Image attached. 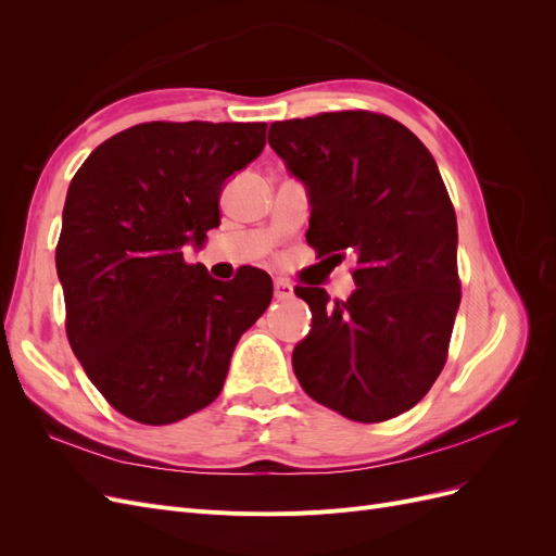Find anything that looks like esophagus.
Listing matches in <instances>:
<instances>
[{
	"mask_svg": "<svg viewBox=\"0 0 556 556\" xmlns=\"http://www.w3.org/2000/svg\"><path fill=\"white\" fill-rule=\"evenodd\" d=\"M292 294H294V288L290 285V280H285V278H276V280H274V296H276L278 301L290 299Z\"/></svg>",
	"mask_w": 556,
	"mask_h": 556,
	"instance_id": "esophagus-1",
	"label": "esophagus"
}]
</instances>
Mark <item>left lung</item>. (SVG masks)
Listing matches in <instances>:
<instances>
[{
  "label": "left lung",
  "instance_id": "1",
  "mask_svg": "<svg viewBox=\"0 0 556 556\" xmlns=\"http://www.w3.org/2000/svg\"><path fill=\"white\" fill-rule=\"evenodd\" d=\"M268 146L306 185L317 257H357V290L296 288L313 327L292 352L304 392L355 422L410 410L441 376L462 301L457 215L415 134L371 111L271 123Z\"/></svg>",
  "mask_w": 556,
  "mask_h": 556
}]
</instances>
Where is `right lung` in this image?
Masks as SVG:
<instances>
[{
  "label": "right lung",
  "mask_w": 556,
  "mask_h": 556,
  "mask_svg": "<svg viewBox=\"0 0 556 556\" xmlns=\"http://www.w3.org/2000/svg\"><path fill=\"white\" fill-rule=\"evenodd\" d=\"M266 123H143L97 146L66 192L55 248L66 339L111 406L172 425L217 399L231 352L271 304V276L223 282L182 248L220 225L225 180Z\"/></svg>",
  "instance_id": "1"
}]
</instances>
